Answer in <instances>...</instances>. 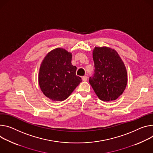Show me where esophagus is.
I'll return each instance as SVG.
<instances>
[{"label": "esophagus", "instance_id": "obj_1", "mask_svg": "<svg viewBox=\"0 0 153 153\" xmlns=\"http://www.w3.org/2000/svg\"><path fill=\"white\" fill-rule=\"evenodd\" d=\"M82 80L83 81H87V77L86 76L82 77Z\"/></svg>", "mask_w": 153, "mask_h": 153}]
</instances>
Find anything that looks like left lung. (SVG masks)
Returning a JSON list of instances; mask_svg holds the SVG:
<instances>
[{
	"instance_id": "obj_1",
	"label": "left lung",
	"mask_w": 153,
	"mask_h": 153,
	"mask_svg": "<svg viewBox=\"0 0 153 153\" xmlns=\"http://www.w3.org/2000/svg\"><path fill=\"white\" fill-rule=\"evenodd\" d=\"M94 74L89 82L104 101L116 100L127 85L126 66L118 52L108 47H95L93 51Z\"/></svg>"
}]
</instances>
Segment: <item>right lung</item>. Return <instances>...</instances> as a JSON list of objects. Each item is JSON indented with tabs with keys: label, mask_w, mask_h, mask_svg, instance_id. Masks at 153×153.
I'll return each instance as SVG.
<instances>
[{
	"label": "right lung",
	"mask_w": 153,
	"mask_h": 153,
	"mask_svg": "<svg viewBox=\"0 0 153 153\" xmlns=\"http://www.w3.org/2000/svg\"><path fill=\"white\" fill-rule=\"evenodd\" d=\"M72 53L63 48L50 51L40 65L38 83L43 93L53 101L68 98L82 82L71 63Z\"/></svg>",
	"instance_id": "1"
}]
</instances>
